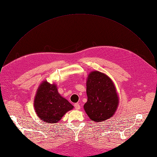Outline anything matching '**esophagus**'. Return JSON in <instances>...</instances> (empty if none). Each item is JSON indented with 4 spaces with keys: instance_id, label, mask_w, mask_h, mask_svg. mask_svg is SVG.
<instances>
[{
    "instance_id": "1",
    "label": "esophagus",
    "mask_w": 157,
    "mask_h": 157,
    "mask_svg": "<svg viewBox=\"0 0 157 157\" xmlns=\"http://www.w3.org/2000/svg\"><path fill=\"white\" fill-rule=\"evenodd\" d=\"M75 108L76 110H79L80 109V105L78 103H75Z\"/></svg>"
}]
</instances>
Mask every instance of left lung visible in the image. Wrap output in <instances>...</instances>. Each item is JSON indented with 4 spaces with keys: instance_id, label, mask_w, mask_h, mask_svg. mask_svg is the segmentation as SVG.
I'll return each instance as SVG.
<instances>
[{
    "instance_id": "8db88e82",
    "label": "left lung",
    "mask_w": 157,
    "mask_h": 157,
    "mask_svg": "<svg viewBox=\"0 0 157 157\" xmlns=\"http://www.w3.org/2000/svg\"><path fill=\"white\" fill-rule=\"evenodd\" d=\"M88 100L84 109L90 119L103 122L111 118L117 109L119 98L112 80L98 71L90 72L86 79Z\"/></svg>"
}]
</instances>
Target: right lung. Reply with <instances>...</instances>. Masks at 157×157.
Segmentation results:
<instances>
[{"instance_id": "right-lung-1", "label": "right lung", "mask_w": 157, "mask_h": 157, "mask_svg": "<svg viewBox=\"0 0 157 157\" xmlns=\"http://www.w3.org/2000/svg\"><path fill=\"white\" fill-rule=\"evenodd\" d=\"M74 107L58 92L57 85L47 80L40 83L34 99V109L37 116L48 124L57 123L64 114Z\"/></svg>"}]
</instances>
